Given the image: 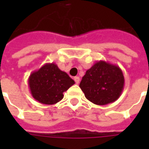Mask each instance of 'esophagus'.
<instances>
[{
  "label": "esophagus",
  "instance_id": "esophagus-1",
  "mask_svg": "<svg viewBox=\"0 0 149 149\" xmlns=\"http://www.w3.org/2000/svg\"><path fill=\"white\" fill-rule=\"evenodd\" d=\"M74 81L76 82V84H79L80 83V77H74Z\"/></svg>",
  "mask_w": 149,
  "mask_h": 149
}]
</instances>
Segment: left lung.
Masks as SVG:
<instances>
[{
	"label": "left lung",
	"mask_w": 149,
	"mask_h": 149,
	"mask_svg": "<svg viewBox=\"0 0 149 149\" xmlns=\"http://www.w3.org/2000/svg\"><path fill=\"white\" fill-rule=\"evenodd\" d=\"M125 77L120 68L104 61L96 62L82 77L80 88L88 100L97 105L112 103L120 97Z\"/></svg>",
	"instance_id": "1"
}]
</instances>
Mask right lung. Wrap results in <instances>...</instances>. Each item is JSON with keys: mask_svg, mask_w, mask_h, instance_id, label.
Segmentation results:
<instances>
[{"mask_svg": "<svg viewBox=\"0 0 149 149\" xmlns=\"http://www.w3.org/2000/svg\"><path fill=\"white\" fill-rule=\"evenodd\" d=\"M28 84L35 100L44 104H54L63 99L64 92L75 81L55 63H47L31 73Z\"/></svg>", "mask_w": 149, "mask_h": 149, "instance_id": "right-lung-1", "label": "right lung"}]
</instances>
